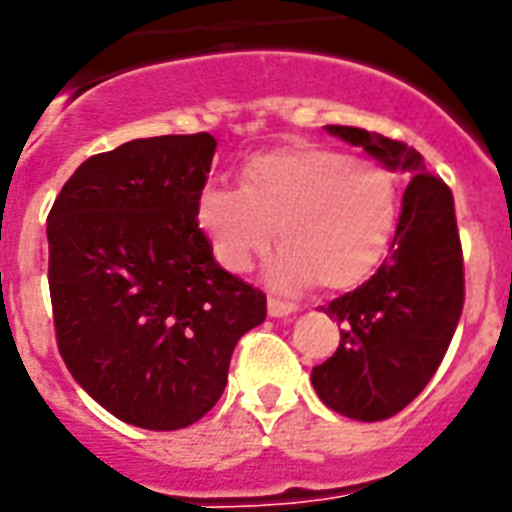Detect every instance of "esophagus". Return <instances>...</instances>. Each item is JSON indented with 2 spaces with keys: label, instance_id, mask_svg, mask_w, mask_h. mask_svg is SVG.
<instances>
[{
  "label": "esophagus",
  "instance_id": "obj_1",
  "mask_svg": "<svg viewBox=\"0 0 512 512\" xmlns=\"http://www.w3.org/2000/svg\"><path fill=\"white\" fill-rule=\"evenodd\" d=\"M296 309L291 304H283L278 299H268V315L270 317H291Z\"/></svg>",
  "mask_w": 512,
  "mask_h": 512
}]
</instances>
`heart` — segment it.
<instances>
[{
  "label": "heart",
  "instance_id": "heart-1",
  "mask_svg": "<svg viewBox=\"0 0 512 512\" xmlns=\"http://www.w3.org/2000/svg\"><path fill=\"white\" fill-rule=\"evenodd\" d=\"M398 216L393 169L315 143L255 153L242 187L208 179L195 203L197 226L231 273L252 268L278 229L283 249L265 265V283L281 294L362 283L388 252Z\"/></svg>",
  "mask_w": 512,
  "mask_h": 512
}]
</instances>
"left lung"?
<instances>
[{"instance_id": "1", "label": "left lung", "mask_w": 512, "mask_h": 512, "mask_svg": "<svg viewBox=\"0 0 512 512\" xmlns=\"http://www.w3.org/2000/svg\"><path fill=\"white\" fill-rule=\"evenodd\" d=\"M325 130L409 179L385 263L322 309L341 322V346L312 369L325 406L359 422H380L422 393L461 320L463 252L453 192L427 174L422 153L411 145L359 127Z\"/></svg>"}]
</instances>
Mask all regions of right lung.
<instances>
[{
	"label": "right lung",
	"mask_w": 512,
	"mask_h": 512,
	"mask_svg": "<svg viewBox=\"0 0 512 512\" xmlns=\"http://www.w3.org/2000/svg\"><path fill=\"white\" fill-rule=\"evenodd\" d=\"M216 140H130L77 166L46 221L64 364L132 427L195 424L221 398L236 341L265 320L263 291L226 273L195 203Z\"/></svg>",
	"instance_id": "obj_1"
}]
</instances>
